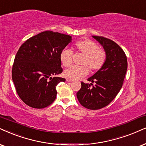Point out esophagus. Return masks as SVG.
Here are the masks:
<instances>
[{"label":"esophagus","mask_w":146,"mask_h":146,"mask_svg":"<svg viewBox=\"0 0 146 146\" xmlns=\"http://www.w3.org/2000/svg\"><path fill=\"white\" fill-rule=\"evenodd\" d=\"M67 82H73V80H72V79H67Z\"/></svg>","instance_id":"1"}]
</instances>
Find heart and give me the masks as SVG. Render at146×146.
<instances>
[{"label": "heart", "mask_w": 146, "mask_h": 146, "mask_svg": "<svg viewBox=\"0 0 146 146\" xmlns=\"http://www.w3.org/2000/svg\"><path fill=\"white\" fill-rule=\"evenodd\" d=\"M74 50L85 55L82 67L72 66L64 71V76L67 79H79L88 74V69L92 71H98L102 67L106 59V53L99 48V46L93 40L85 39L79 40L74 44ZM60 60L64 67H69L73 62V51L64 48L60 54Z\"/></svg>", "instance_id": "heart-1"}]
</instances>
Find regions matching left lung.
<instances>
[{
	"mask_svg": "<svg viewBox=\"0 0 146 146\" xmlns=\"http://www.w3.org/2000/svg\"><path fill=\"white\" fill-rule=\"evenodd\" d=\"M92 37L103 46L106 59L102 67L88 79L92 84L82 82L77 97L85 108L98 110L109 104L121 90L127 69V60L123 50L116 42L102 36Z\"/></svg>",
	"mask_w": 146,
	"mask_h": 146,
	"instance_id": "obj_1",
	"label": "left lung"
}]
</instances>
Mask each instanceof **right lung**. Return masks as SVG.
<instances>
[{
	"label": "right lung",
	"instance_id": "obj_1",
	"mask_svg": "<svg viewBox=\"0 0 146 146\" xmlns=\"http://www.w3.org/2000/svg\"><path fill=\"white\" fill-rule=\"evenodd\" d=\"M71 36L46 31L27 40L17 52L12 79L21 100L34 108L48 106L56 97V87L65 79L60 54L71 42Z\"/></svg>",
	"mask_w": 146,
	"mask_h": 146
}]
</instances>
